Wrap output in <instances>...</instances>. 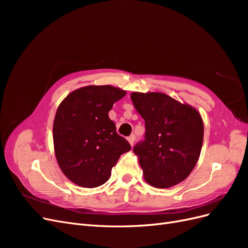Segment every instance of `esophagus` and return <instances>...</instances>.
Returning a JSON list of instances; mask_svg holds the SVG:
<instances>
[{"label":"esophagus","instance_id":"obj_1","mask_svg":"<svg viewBox=\"0 0 248 248\" xmlns=\"http://www.w3.org/2000/svg\"><path fill=\"white\" fill-rule=\"evenodd\" d=\"M134 140H136V136H130L129 138H127V140L129 141V144H130V146H133V142H134Z\"/></svg>","mask_w":248,"mask_h":248}]
</instances>
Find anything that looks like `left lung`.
I'll return each mask as SVG.
<instances>
[{
    "label": "left lung",
    "instance_id": "left-lung-1",
    "mask_svg": "<svg viewBox=\"0 0 248 248\" xmlns=\"http://www.w3.org/2000/svg\"><path fill=\"white\" fill-rule=\"evenodd\" d=\"M130 98L145 120V140L133 152L147 183L169 188L182 182L196 167L204 140L199 110L159 92H133Z\"/></svg>",
    "mask_w": 248,
    "mask_h": 248
}]
</instances>
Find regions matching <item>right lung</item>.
<instances>
[{
	"label": "right lung",
	"mask_w": 248,
	"mask_h": 248,
	"mask_svg": "<svg viewBox=\"0 0 248 248\" xmlns=\"http://www.w3.org/2000/svg\"><path fill=\"white\" fill-rule=\"evenodd\" d=\"M124 90L87 86L74 90L58 107L52 139L60 169L71 182L94 188L106 183L111 169L130 145L116 131L108 117Z\"/></svg>",
	"instance_id": "1"
}]
</instances>
